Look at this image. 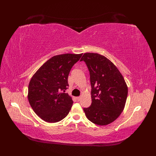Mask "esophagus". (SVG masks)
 <instances>
[{"instance_id":"obj_1","label":"esophagus","mask_w":156,"mask_h":156,"mask_svg":"<svg viewBox=\"0 0 156 156\" xmlns=\"http://www.w3.org/2000/svg\"><path fill=\"white\" fill-rule=\"evenodd\" d=\"M76 98H77V101H80V100H81V96H79V97H77Z\"/></svg>"}]
</instances>
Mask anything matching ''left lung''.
Here are the masks:
<instances>
[{"instance_id": "1", "label": "left lung", "mask_w": 156, "mask_h": 156, "mask_svg": "<svg viewBox=\"0 0 156 156\" xmlns=\"http://www.w3.org/2000/svg\"><path fill=\"white\" fill-rule=\"evenodd\" d=\"M90 72L92 104L83 110L92 123L105 126L114 122L123 111L127 97V84L116 66L105 56L98 53H84Z\"/></svg>"}]
</instances>
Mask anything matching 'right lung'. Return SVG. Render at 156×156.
I'll return each instance as SVG.
<instances>
[{
	"mask_svg": "<svg viewBox=\"0 0 156 156\" xmlns=\"http://www.w3.org/2000/svg\"><path fill=\"white\" fill-rule=\"evenodd\" d=\"M81 54H62L53 56L37 69L31 78L28 100L33 111L41 119L55 123L66 116L73 105L68 94V75Z\"/></svg>",
	"mask_w": 156,
	"mask_h": 156,
	"instance_id": "obj_1",
	"label": "right lung"
}]
</instances>
